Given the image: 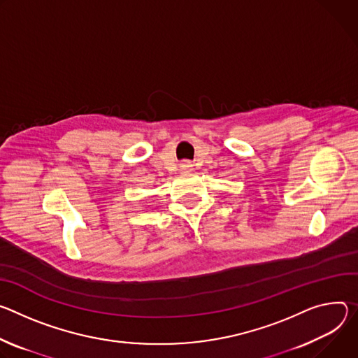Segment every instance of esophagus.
<instances>
[{"instance_id":"obj_1","label":"esophagus","mask_w":358,"mask_h":358,"mask_svg":"<svg viewBox=\"0 0 358 358\" xmlns=\"http://www.w3.org/2000/svg\"><path fill=\"white\" fill-rule=\"evenodd\" d=\"M179 168H180L182 172H190V171H193V165H192L189 161L180 162V164H179Z\"/></svg>"}]
</instances>
